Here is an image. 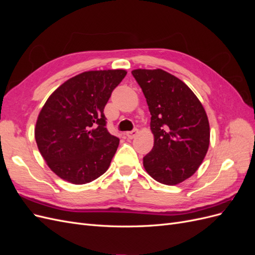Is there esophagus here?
<instances>
[{
	"label": "esophagus",
	"mask_w": 255,
	"mask_h": 255,
	"mask_svg": "<svg viewBox=\"0 0 255 255\" xmlns=\"http://www.w3.org/2000/svg\"><path fill=\"white\" fill-rule=\"evenodd\" d=\"M137 134H138V129L137 128L130 130V132H127L126 133L128 139H133V138H135L137 136Z\"/></svg>",
	"instance_id": "34e87169"
}]
</instances>
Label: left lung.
Wrapping results in <instances>:
<instances>
[{"label": "left lung", "mask_w": 255, "mask_h": 255, "mask_svg": "<svg viewBox=\"0 0 255 255\" xmlns=\"http://www.w3.org/2000/svg\"><path fill=\"white\" fill-rule=\"evenodd\" d=\"M151 114L154 145L143 167L154 180L176 185L194 174L210 145V123L202 103L176 76L161 69H135Z\"/></svg>", "instance_id": "8db88e82"}]
</instances>
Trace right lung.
Returning a JSON list of instances; mask_svg holds the SVG:
<instances>
[{
	"instance_id": "1",
	"label": "right lung",
	"mask_w": 255,
	"mask_h": 255,
	"mask_svg": "<svg viewBox=\"0 0 255 255\" xmlns=\"http://www.w3.org/2000/svg\"><path fill=\"white\" fill-rule=\"evenodd\" d=\"M127 71L95 70L69 79L38 115L37 146L45 163L71 184L90 183L109 169L119 138L105 128L104 107Z\"/></svg>"
}]
</instances>
